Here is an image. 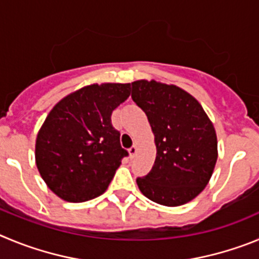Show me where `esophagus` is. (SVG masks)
<instances>
[{"label": "esophagus", "instance_id": "34e87169", "mask_svg": "<svg viewBox=\"0 0 259 259\" xmlns=\"http://www.w3.org/2000/svg\"><path fill=\"white\" fill-rule=\"evenodd\" d=\"M137 151H138V148H137V146H133V147H130L129 148V155H130V157H135V155H137Z\"/></svg>", "mask_w": 259, "mask_h": 259}]
</instances>
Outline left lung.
<instances>
[{
  "instance_id": "1",
  "label": "left lung",
  "mask_w": 259,
  "mask_h": 259,
  "mask_svg": "<svg viewBox=\"0 0 259 259\" xmlns=\"http://www.w3.org/2000/svg\"><path fill=\"white\" fill-rule=\"evenodd\" d=\"M132 98L147 115L156 144L152 169L137 185L165 206L191 201L210 181L218 157L213 122L201 104L176 85L155 80L132 82Z\"/></svg>"
}]
</instances>
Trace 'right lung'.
Wrapping results in <instances>:
<instances>
[{"label": "right lung", "mask_w": 259, "mask_h": 259, "mask_svg": "<svg viewBox=\"0 0 259 259\" xmlns=\"http://www.w3.org/2000/svg\"><path fill=\"white\" fill-rule=\"evenodd\" d=\"M130 95V83H93L58 102L36 139V165L53 192L69 202L98 197L108 188L122 157L113 109Z\"/></svg>", "instance_id": "obj_1"}]
</instances>
